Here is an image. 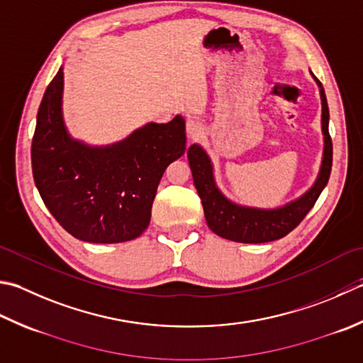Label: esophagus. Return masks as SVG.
<instances>
[{"label": "esophagus", "mask_w": 363, "mask_h": 363, "mask_svg": "<svg viewBox=\"0 0 363 363\" xmlns=\"http://www.w3.org/2000/svg\"><path fill=\"white\" fill-rule=\"evenodd\" d=\"M186 129H187V133L190 138H200L203 135V125L200 121H196L194 118H189L187 123H186Z\"/></svg>", "instance_id": "1"}]
</instances>
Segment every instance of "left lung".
Listing matches in <instances>:
<instances>
[{
	"label": "left lung",
	"mask_w": 363,
	"mask_h": 363,
	"mask_svg": "<svg viewBox=\"0 0 363 363\" xmlns=\"http://www.w3.org/2000/svg\"><path fill=\"white\" fill-rule=\"evenodd\" d=\"M311 74V72H310ZM321 94V127L324 135V152L321 168L313 186L302 196L275 209H259L240 206L228 200L214 179V168L209 155L200 145H191L187 151L191 176L198 195L201 198L204 217L209 228L217 236L242 244H262L277 240L293 231L328 186L332 169V140L329 135V106L321 82L311 74Z\"/></svg>",
	"instance_id": "8db88e82"
}]
</instances>
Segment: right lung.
Instances as JSON below:
<instances>
[{
	"label": "right lung",
	"instance_id": "obj_1",
	"mask_svg": "<svg viewBox=\"0 0 363 363\" xmlns=\"http://www.w3.org/2000/svg\"><path fill=\"white\" fill-rule=\"evenodd\" d=\"M62 67L48 84L31 145L35 187L56 222L74 238L118 244L151 222L152 201L169 163L186 152V121L147 123L118 143L89 146L62 118Z\"/></svg>",
	"mask_w": 363,
	"mask_h": 363
}]
</instances>
